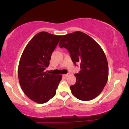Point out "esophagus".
<instances>
[{
	"instance_id": "esophagus-1",
	"label": "esophagus",
	"mask_w": 129,
	"mask_h": 129,
	"mask_svg": "<svg viewBox=\"0 0 129 129\" xmlns=\"http://www.w3.org/2000/svg\"><path fill=\"white\" fill-rule=\"evenodd\" d=\"M69 76V74H66V75H63V76H64V77H68V76Z\"/></svg>"
}]
</instances>
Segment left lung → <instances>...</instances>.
<instances>
[{
    "instance_id": "left-lung-1",
    "label": "left lung",
    "mask_w": 129,
    "mask_h": 129,
    "mask_svg": "<svg viewBox=\"0 0 129 129\" xmlns=\"http://www.w3.org/2000/svg\"><path fill=\"white\" fill-rule=\"evenodd\" d=\"M59 47L67 49L75 65L80 64V71L75 74L76 82L70 86L75 98L89 101L103 90L108 80V63L103 49L85 33L77 31L64 35Z\"/></svg>"
}]
</instances>
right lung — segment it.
Returning a JSON list of instances; mask_svg holds the SVG:
<instances>
[{
    "mask_svg": "<svg viewBox=\"0 0 129 129\" xmlns=\"http://www.w3.org/2000/svg\"><path fill=\"white\" fill-rule=\"evenodd\" d=\"M61 37L46 31L38 33L30 40L20 57L19 83L24 94L38 103H46L53 98L61 80V75H50L45 71Z\"/></svg>",
    "mask_w": 129,
    "mask_h": 129,
    "instance_id": "add662e5",
    "label": "right lung"
}]
</instances>
